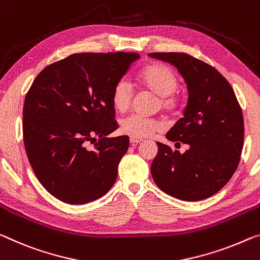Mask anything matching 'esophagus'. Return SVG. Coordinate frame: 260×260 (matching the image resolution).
Returning a JSON list of instances; mask_svg holds the SVG:
<instances>
[{"mask_svg":"<svg viewBox=\"0 0 260 260\" xmlns=\"http://www.w3.org/2000/svg\"><path fill=\"white\" fill-rule=\"evenodd\" d=\"M142 142V139H138V138H131V143L133 145H138V143Z\"/></svg>","mask_w":260,"mask_h":260,"instance_id":"obj_1","label":"esophagus"}]
</instances>
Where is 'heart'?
Wrapping results in <instances>:
<instances>
[{
  "instance_id": "1",
  "label": "heart",
  "mask_w": 260,
  "mask_h": 260,
  "mask_svg": "<svg viewBox=\"0 0 260 260\" xmlns=\"http://www.w3.org/2000/svg\"><path fill=\"white\" fill-rule=\"evenodd\" d=\"M139 83L158 96L157 106L166 112H176L179 101L175 94L179 81L176 73L163 63H150L146 66L138 76ZM133 88L127 78H120L112 90L113 108L119 112L129 109L133 101ZM164 128L163 122L156 118L143 117L140 114H129L120 120V131L131 138H147L155 132Z\"/></svg>"
}]
</instances>
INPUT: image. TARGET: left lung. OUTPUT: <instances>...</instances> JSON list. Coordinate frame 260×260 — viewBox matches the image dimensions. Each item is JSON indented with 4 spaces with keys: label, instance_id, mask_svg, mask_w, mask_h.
<instances>
[{
    "label": "left lung",
    "instance_id": "8db88e82",
    "mask_svg": "<svg viewBox=\"0 0 260 260\" xmlns=\"http://www.w3.org/2000/svg\"><path fill=\"white\" fill-rule=\"evenodd\" d=\"M182 74L188 90L184 117L167 133L172 142L187 143L180 154L157 142L150 171L169 196L197 201L212 197L236 171L244 143V120L232 85L213 66L186 53H150ZM176 143V145H177Z\"/></svg>",
    "mask_w": 260,
    "mask_h": 260
}]
</instances>
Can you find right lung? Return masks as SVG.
I'll list each match as a JSON object with an SVG mask.
<instances>
[{
    "mask_svg": "<svg viewBox=\"0 0 260 260\" xmlns=\"http://www.w3.org/2000/svg\"><path fill=\"white\" fill-rule=\"evenodd\" d=\"M139 57L125 52L76 53L45 67L28 89L24 146L37 178L56 199L86 204L113 186L129 138L106 139L119 126L111 97ZM88 143L95 144L93 150Z\"/></svg>",
    "mask_w": 260,
    "mask_h": 260,
    "instance_id": "add662e5",
    "label": "right lung"
}]
</instances>
